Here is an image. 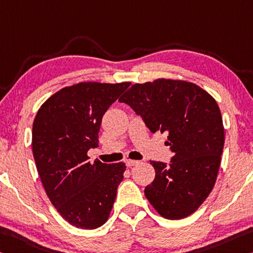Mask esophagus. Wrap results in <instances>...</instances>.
Segmentation results:
<instances>
[{
  "mask_svg": "<svg viewBox=\"0 0 253 253\" xmlns=\"http://www.w3.org/2000/svg\"><path fill=\"white\" fill-rule=\"evenodd\" d=\"M126 166L128 167V168H130V167H134V166H136V164L138 163V161H136V160H126Z\"/></svg>",
  "mask_w": 253,
  "mask_h": 253,
  "instance_id": "34e87169",
  "label": "esophagus"
}]
</instances>
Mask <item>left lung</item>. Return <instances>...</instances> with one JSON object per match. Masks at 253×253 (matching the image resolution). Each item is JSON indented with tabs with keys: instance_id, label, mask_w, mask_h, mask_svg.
I'll return each mask as SVG.
<instances>
[{
	"instance_id": "left-lung-1",
	"label": "left lung",
	"mask_w": 253,
	"mask_h": 253,
	"mask_svg": "<svg viewBox=\"0 0 253 253\" xmlns=\"http://www.w3.org/2000/svg\"><path fill=\"white\" fill-rule=\"evenodd\" d=\"M119 101L152 133H168L173 156L169 166L151 161L155 179L144 194L163 217H187L205 202L218 173L225 135L215 99L194 83L159 79L133 84Z\"/></svg>"
}]
</instances>
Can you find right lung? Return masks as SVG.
I'll return each instance as SVG.
<instances>
[{"instance_id": "right-lung-1", "label": "right lung", "mask_w": 253, "mask_h": 253, "mask_svg": "<svg viewBox=\"0 0 253 253\" xmlns=\"http://www.w3.org/2000/svg\"><path fill=\"white\" fill-rule=\"evenodd\" d=\"M129 82H81L47 99L33 125V153L51 204L72 225L86 230L107 222L125 163L89 162L98 147L105 112Z\"/></svg>"}]
</instances>
